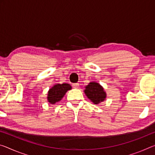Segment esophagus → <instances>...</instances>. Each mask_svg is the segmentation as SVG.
Wrapping results in <instances>:
<instances>
[{
	"label": "esophagus",
	"mask_w": 155,
	"mask_h": 155,
	"mask_svg": "<svg viewBox=\"0 0 155 155\" xmlns=\"http://www.w3.org/2000/svg\"><path fill=\"white\" fill-rule=\"evenodd\" d=\"M72 87L74 88H78L79 87V84L78 83H74V84H72Z\"/></svg>",
	"instance_id": "esophagus-1"
}]
</instances>
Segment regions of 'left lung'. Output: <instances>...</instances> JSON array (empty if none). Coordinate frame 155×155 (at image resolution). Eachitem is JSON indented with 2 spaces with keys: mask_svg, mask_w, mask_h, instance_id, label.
Listing matches in <instances>:
<instances>
[{
  "mask_svg": "<svg viewBox=\"0 0 155 155\" xmlns=\"http://www.w3.org/2000/svg\"><path fill=\"white\" fill-rule=\"evenodd\" d=\"M85 88L84 93L86 97L95 105L99 104L106 99V92H105L102 85H101L99 83L96 81L90 82Z\"/></svg>",
  "mask_w": 155,
  "mask_h": 155,
  "instance_id": "8db88e82",
  "label": "left lung"
}]
</instances>
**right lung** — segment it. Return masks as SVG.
<instances>
[{
  "label": "right lung",
  "mask_w": 155,
  "mask_h": 155,
  "mask_svg": "<svg viewBox=\"0 0 155 155\" xmlns=\"http://www.w3.org/2000/svg\"><path fill=\"white\" fill-rule=\"evenodd\" d=\"M71 89L72 86L68 83H58L54 85L48 91L47 100L50 104H55L56 103L60 101L65 96V93Z\"/></svg>",
  "instance_id": "1"
}]
</instances>
